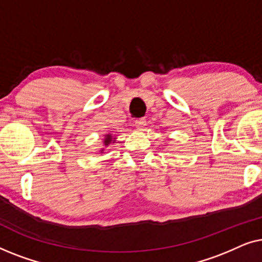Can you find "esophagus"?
Instances as JSON below:
<instances>
[{
    "label": "esophagus",
    "instance_id": "obj_1",
    "mask_svg": "<svg viewBox=\"0 0 262 262\" xmlns=\"http://www.w3.org/2000/svg\"><path fill=\"white\" fill-rule=\"evenodd\" d=\"M145 125H146V120L144 118H139V119L135 121V126L137 127L138 130H143V128L145 127Z\"/></svg>",
    "mask_w": 262,
    "mask_h": 262
}]
</instances>
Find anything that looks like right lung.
<instances>
[{
    "instance_id": "add662e5",
    "label": "right lung",
    "mask_w": 262,
    "mask_h": 262,
    "mask_svg": "<svg viewBox=\"0 0 262 262\" xmlns=\"http://www.w3.org/2000/svg\"><path fill=\"white\" fill-rule=\"evenodd\" d=\"M116 141H114V139L112 138V136L111 135H106L105 136V139H103V143H105V145L107 146L108 144H111V143H114Z\"/></svg>"
}]
</instances>
